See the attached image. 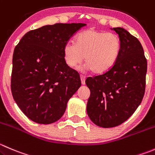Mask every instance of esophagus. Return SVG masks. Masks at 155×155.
<instances>
[{"mask_svg":"<svg viewBox=\"0 0 155 155\" xmlns=\"http://www.w3.org/2000/svg\"><path fill=\"white\" fill-rule=\"evenodd\" d=\"M80 79H81V82H82V85H85V76L83 75H80Z\"/></svg>","mask_w":155,"mask_h":155,"instance_id":"obj_1","label":"esophagus"}]
</instances>
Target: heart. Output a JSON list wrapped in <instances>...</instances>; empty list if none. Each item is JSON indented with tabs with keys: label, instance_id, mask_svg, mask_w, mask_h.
Returning a JSON list of instances; mask_svg holds the SVG:
<instances>
[{
	"label": "heart",
	"instance_id": "b5f03b06",
	"mask_svg": "<svg viewBox=\"0 0 155 155\" xmlns=\"http://www.w3.org/2000/svg\"><path fill=\"white\" fill-rule=\"evenodd\" d=\"M120 51V40L114 33L94 29L82 31L63 49L66 64L76 68L85 58L86 67L94 73H102L114 64Z\"/></svg>",
	"mask_w": 155,
	"mask_h": 155
}]
</instances>
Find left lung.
Returning <instances> with one entry per match:
<instances>
[{"label":"left lung","instance_id":"8db88e82","mask_svg":"<svg viewBox=\"0 0 155 155\" xmlns=\"http://www.w3.org/2000/svg\"><path fill=\"white\" fill-rule=\"evenodd\" d=\"M120 40L115 63L105 73L87 78V114L95 125L111 128L129 119L142 102L147 60L140 41L124 28H113Z\"/></svg>","mask_w":155,"mask_h":155}]
</instances>
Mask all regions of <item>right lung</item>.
Instances as JSON below:
<instances>
[{
	"label": "right lung",
	"mask_w": 155,
	"mask_h": 155,
	"mask_svg": "<svg viewBox=\"0 0 155 155\" xmlns=\"http://www.w3.org/2000/svg\"><path fill=\"white\" fill-rule=\"evenodd\" d=\"M85 23H56L24 35L13 55L11 91L31 120L41 124L58 121L69 99L81 86L77 71L67 65L63 49Z\"/></svg>",
	"instance_id": "add662e5"
}]
</instances>
